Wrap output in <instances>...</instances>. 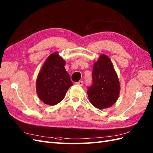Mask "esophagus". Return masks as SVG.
I'll return each instance as SVG.
<instances>
[{"instance_id":"obj_1","label":"esophagus","mask_w":153,"mask_h":153,"mask_svg":"<svg viewBox=\"0 0 153 153\" xmlns=\"http://www.w3.org/2000/svg\"><path fill=\"white\" fill-rule=\"evenodd\" d=\"M77 85H81V86H82L83 84V81H79L78 82H77Z\"/></svg>"}]
</instances>
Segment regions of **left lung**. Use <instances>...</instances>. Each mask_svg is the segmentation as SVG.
Returning <instances> with one entry per match:
<instances>
[{"instance_id":"left-lung-1","label":"left lung","mask_w":153,"mask_h":153,"mask_svg":"<svg viewBox=\"0 0 153 153\" xmlns=\"http://www.w3.org/2000/svg\"><path fill=\"white\" fill-rule=\"evenodd\" d=\"M92 85L87 94L92 105L99 109L108 108L118 100L120 82L111 60L106 55H100L94 63Z\"/></svg>"}]
</instances>
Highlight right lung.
<instances>
[{
    "label": "right lung",
    "instance_id": "add662e5",
    "mask_svg": "<svg viewBox=\"0 0 153 153\" xmlns=\"http://www.w3.org/2000/svg\"><path fill=\"white\" fill-rule=\"evenodd\" d=\"M65 64L66 61L57 53L51 54L38 74L37 93L39 98L46 105H55L59 103L73 85L64 68Z\"/></svg>",
    "mask_w": 153,
    "mask_h": 153
}]
</instances>
